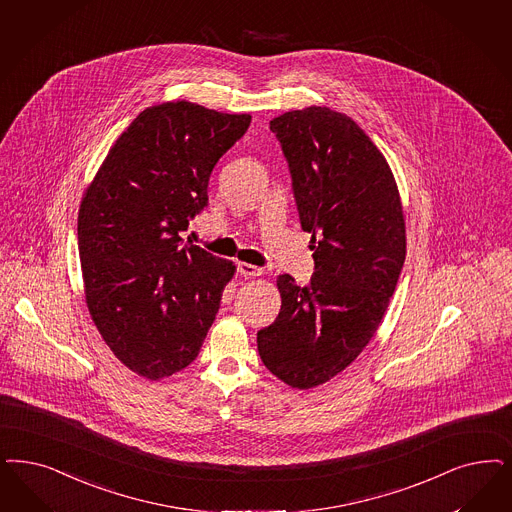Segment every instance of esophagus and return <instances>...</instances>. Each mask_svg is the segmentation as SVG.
I'll return each mask as SVG.
<instances>
[{
  "label": "esophagus",
  "mask_w": 512,
  "mask_h": 512,
  "mask_svg": "<svg viewBox=\"0 0 512 512\" xmlns=\"http://www.w3.org/2000/svg\"><path fill=\"white\" fill-rule=\"evenodd\" d=\"M238 272L246 278H255V276H263L265 270L259 266L249 265V263H238Z\"/></svg>",
  "instance_id": "1"
}]
</instances>
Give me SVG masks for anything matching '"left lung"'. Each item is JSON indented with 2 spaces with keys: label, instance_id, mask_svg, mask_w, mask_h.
<instances>
[{
  "label": "left lung",
  "instance_id": "8db88e82",
  "mask_svg": "<svg viewBox=\"0 0 512 512\" xmlns=\"http://www.w3.org/2000/svg\"><path fill=\"white\" fill-rule=\"evenodd\" d=\"M289 162L316 272L276 278L282 308L257 333L266 369L310 389L352 365L388 310L406 255L403 204L388 160L344 113L310 106L270 121Z\"/></svg>",
  "mask_w": 512,
  "mask_h": 512
}]
</instances>
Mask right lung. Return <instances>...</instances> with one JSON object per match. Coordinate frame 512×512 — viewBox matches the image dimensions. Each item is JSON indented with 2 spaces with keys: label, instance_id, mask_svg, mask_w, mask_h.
<instances>
[{
  "label": "right lung",
  "instance_id": "1",
  "mask_svg": "<svg viewBox=\"0 0 512 512\" xmlns=\"http://www.w3.org/2000/svg\"><path fill=\"white\" fill-rule=\"evenodd\" d=\"M249 123L247 113L185 100L147 107L83 194L77 240L90 318L124 367L147 380L193 363L236 272L179 234L208 204L213 166Z\"/></svg>",
  "mask_w": 512,
  "mask_h": 512
}]
</instances>
